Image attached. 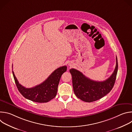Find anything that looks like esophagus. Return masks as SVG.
Listing matches in <instances>:
<instances>
[{
    "instance_id": "1",
    "label": "esophagus",
    "mask_w": 132,
    "mask_h": 132,
    "mask_svg": "<svg viewBox=\"0 0 132 132\" xmlns=\"http://www.w3.org/2000/svg\"><path fill=\"white\" fill-rule=\"evenodd\" d=\"M69 66H72V65H71V64H69Z\"/></svg>"
}]
</instances>
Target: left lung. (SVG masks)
Instances as JSON below:
<instances>
[{
  "mask_svg": "<svg viewBox=\"0 0 132 132\" xmlns=\"http://www.w3.org/2000/svg\"><path fill=\"white\" fill-rule=\"evenodd\" d=\"M118 69L117 57L116 66L111 76L103 81H97L86 77L78 70L71 68L69 71L72 76L73 92L76 97L87 102L97 101L109 93L114 86Z\"/></svg>",
  "mask_w": 132,
  "mask_h": 132,
  "instance_id": "1",
  "label": "left lung"
}]
</instances>
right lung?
Returning <instances> with one entry per match:
<instances>
[{
	"label": "right lung",
	"mask_w": 132,
	"mask_h": 132,
	"mask_svg": "<svg viewBox=\"0 0 132 132\" xmlns=\"http://www.w3.org/2000/svg\"><path fill=\"white\" fill-rule=\"evenodd\" d=\"M66 70V66L59 67L55 70L42 84L31 88H25L20 85L13 71L12 73L16 87L24 98L34 102L44 103L48 102L56 96L61 77Z\"/></svg>",
	"instance_id": "obj_1"
}]
</instances>
